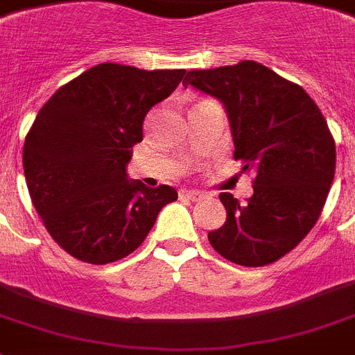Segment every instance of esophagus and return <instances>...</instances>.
<instances>
[{
    "instance_id": "34e87169",
    "label": "esophagus",
    "mask_w": 355,
    "mask_h": 355,
    "mask_svg": "<svg viewBox=\"0 0 355 355\" xmlns=\"http://www.w3.org/2000/svg\"><path fill=\"white\" fill-rule=\"evenodd\" d=\"M183 198L190 199V201H199V199H203V192H199V190H190V189H184L180 192Z\"/></svg>"
}]
</instances>
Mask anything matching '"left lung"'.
Listing matches in <instances>:
<instances>
[{
  "label": "left lung",
  "mask_w": 355,
  "mask_h": 355,
  "mask_svg": "<svg viewBox=\"0 0 355 355\" xmlns=\"http://www.w3.org/2000/svg\"><path fill=\"white\" fill-rule=\"evenodd\" d=\"M184 87L225 105L234 159L254 172V196L239 203L221 192V228L214 250L241 266H265L294 250L323 212L336 172V143L314 99L297 83L256 61L190 70Z\"/></svg>",
  "instance_id": "8db88e82"
}]
</instances>
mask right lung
I'll return each instance as SVG.
<instances>
[{
	"label": "right lung",
	"instance_id": "right-lung-1",
	"mask_svg": "<svg viewBox=\"0 0 355 355\" xmlns=\"http://www.w3.org/2000/svg\"><path fill=\"white\" fill-rule=\"evenodd\" d=\"M183 69L141 70L101 63L55 90L23 146L32 205L70 256L107 265L136 250L175 189L127 180L143 121L181 83Z\"/></svg>",
	"mask_w": 355,
	"mask_h": 355
}]
</instances>
